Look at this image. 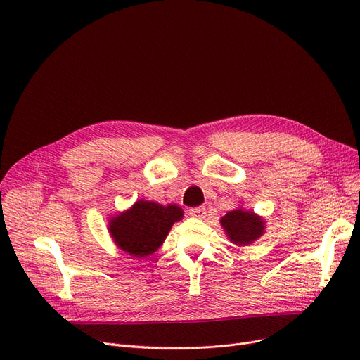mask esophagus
<instances>
[{
    "label": "esophagus",
    "mask_w": 360,
    "mask_h": 360,
    "mask_svg": "<svg viewBox=\"0 0 360 360\" xmlns=\"http://www.w3.org/2000/svg\"><path fill=\"white\" fill-rule=\"evenodd\" d=\"M190 214L193 217H198V219H202L205 216V207L204 205H198V207H193V209H190Z\"/></svg>",
    "instance_id": "obj_1"
}]
</instances>
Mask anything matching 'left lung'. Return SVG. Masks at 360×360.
Instances as JSON below:
<instances>
[{"mask_svg":"<svg viewBox=\"0 0 360 360\" xmlns=\"http://www.w3.org/2000/svg\"><path fill=\"white\" fill-rule=\"evenodd\" d=\"M220 223L229 239L236 245H250L264 232L262 219L252 212H242L240 209L226 213Z\"/></svg>","mask_w":360,"mask_h":360,"instance_id":"1","label":"left lung"}]
</instances>
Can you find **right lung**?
Returning a JSON list of instances; mask_svg holds the SVG:
<instances>
[{"label":"right lung","instance_id":"right-lung-1","mask_svg":"<svg viewBox=\"0 0 360 360\" xmlns=\"http://www.w3.org/2000/svg\"><path fill=\"white\" fill-rule=\"evenodd\" d=\"M182 219L178 205L163 207L153 201H137L132 209L110 220L109 231L118 247L134 257L153 254L172 224Z\"/></svg>","mask_w":360,"mask_h":360}]
</instances>
